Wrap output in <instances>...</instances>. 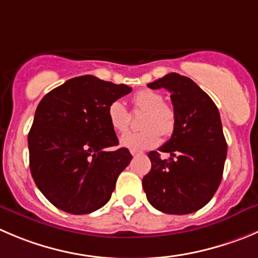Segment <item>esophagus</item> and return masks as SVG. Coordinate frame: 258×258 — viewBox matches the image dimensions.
<instances>
[{
    "instance_id": "esophagus-1",
    "label": "esophagus",
    "mask_w": 258,
    "mask_h": 258,
    "mask_svg": "<svg viewBox=\"0 0 258 258\" xmlns=\"http://www.w3.org/2000/svg\"><path fill=\"white\" fill-rule=\"evenodd\" d=\"M131 153H132V156L136 157V156H138V154H141V152H138V151H131Z\"/></svg>"
}]
</instances>
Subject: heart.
<instances>
[{"instance_id": "b5f03b06", "label": "heart", "mask_w": 258, "mask_h": 258, "mask_svg": "<svg viewBox=\"0 0 258 258\" xmlns=\"http://www.w3.org/2000/svg\"><path fill=\"white\" fill-rule=\"evenodd\" d=\"M137 110L146 111L142 119V132L126 133L120 138V144L131 151H143L156 147L163 137H170L175 131L176 115L171 106L163 104V96L153 90H141L133 96ZM107 119L117 133H125L131 126V114L124 102L115 100L107 107Z\"/></svg>"}]
</instances>
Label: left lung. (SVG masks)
I'll return each instance as SVG.
<instances>
[{
  "instance_id": "left-lung-1",
  "label": "left lung",
  "mask_w": 258,
  "mask_h": 258,
  "mask_svg": "<svg viewBox=\"0 0 258 258\" xmlns=\"http://www.w3.org/2000/svg\"><path fill=\"white\" fill-rule=\"evenodd\" d=\"M147 86L170 91L176 125L170 141L158 148L170 158L162 160L157 151L148 153L152 168L143 177L144 192L152 207L166 214L198 212L219 187L227 158L217 105L192 80L178 73Z\"/></svg>"
}]
</instances>
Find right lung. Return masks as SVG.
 Returning a JSON list of instances; mask_svg holds the SVG:
<instances>
[{
    "label": "right lung",
    "instance_id": "obj_1",
    "mask_svg": "<svg viewBox=\"0 0 258 258\" xmlns=\"http://www.w3.org/2000/svg\"><path fill=\"white\" fill-rule=\"evenodd\" d=\"M132 91L86 75L51 90L36 107L29 132V162L39 190L58 209L88 214L111 198L132 161L107 119V107Z\"/></svg>",
    "mask_w": 258,
    "mask_h": 258
}]
</instances>
